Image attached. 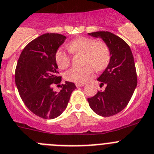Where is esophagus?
I'll return each instance as SVG.
<instances>
[{"label":"esophagus","mask_w":154,"mask_h":154,"mask_svg":"<svg viewBox=\"0 0 154 154\" xmlns=\"http://www.w3.org/2000/svg\"><path fill=\"white\" fill-rule=\"evenodd\" d=\"M83 86H84V84H76V87H83Z\"/></svg>","instance_id":"esophagus-1"}]
</instances>
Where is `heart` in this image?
Segmentation results:
<instances>
[{"label": "heart", "mask_w": 154, "mask_h": 154, "mask_svg": "<svg viewBox=\"0 0 154 154\" xmlns=\"http://www.w3.org/2000/svg\"><path fill=\"white\" fill-rule=\"evenodd\" d=\"M72 54H83L84 67H74L67 71L64 78L68 81L84 84L94 75V70L101 71L106 67L110 60V51L104 43L95 42L87 37H79L67 45ZM55 60L59 68L64 70L70 64V56L63 49H59L55 54Z\"/></svg>", "instance_id": "b5f03b06"}]
</instances>
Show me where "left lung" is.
<instances>
[{
    "mask_svg": "<svg viewBox=\"0 0 154 154\" xmlns=\"http://www.w3.org/2000/svg\"><path fill=\"white\" fill-rule=\"evenodd\" d=\"M88 35L104 41L110 51V58L107 67L97 78L100 85H105L106 88L87 98V101L97 114L110 117L127 106L137 87L134 56L128 44L113 33L97 31Z\"/></svg>",
    "mask_w": 154,
    "mask_h": 154,
    "instance_id": "obj_1",
    "label": "left lung"
}]
</instances>
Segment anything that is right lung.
<instances>
[{
  "mask_svg": "<svg viewBox=\"0 0 154 154\" xmlns=\"http://www.w3.org/2000/svg\"><path fill=\"white\" fill-rule=\"evenodd\" d=\"M67 37L59 34H44L29 43L20 55L15 70V83L24 104L44 119L59 117L68 104L74 83L66 81L56 91L58 77L55 54Z\"/></svg>",
  "mask_w": 154,
  "mask_h": 154,
  "instance_id": "1",
  "label": "right lung"
}]
</instances>
